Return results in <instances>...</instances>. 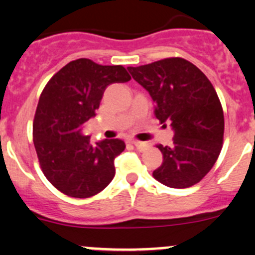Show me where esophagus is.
I'll return each mask as SVG.
<instances>
[{
	"label": "esophagus",
	"mask_w": 255,
	"mask_h": 255,
	"mask_svg": "<svg viewBox=\"0 0 255 255\" xmlns=\"http://www.w3.org/2000/svg\"><path fill=\"white\" fill-rule=\"evenodd\" d=\"M130 143L135 146L139 151H144L146 148H148V144L144 142H138V140H130Z\"/></svg>",
	"instance_id": "obj_1"
}]
</instances>
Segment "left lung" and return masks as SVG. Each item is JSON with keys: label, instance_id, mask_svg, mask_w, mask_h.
Wrapping results in <instances>:
<instances>
[{"label": "left lung", "instance_id": "8db88e82", "mask_svg": "<svg viewBox=\"0 0 255 255\" xmlns=\"http://www.w3.org/2000/svg\"><path fill=\"white\" fill-rule=\"evenodd\" d=\"M127 69L150 95L159 122L174 130L173 145H158L163 163L153 176L174 189L197 184L215 165L223 143L225 117L212 84L182 58Z\"/></svg>", "mask_w": 255, "mask_h": 255}]
</instances>
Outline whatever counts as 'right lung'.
<instances>
[{"label": "right lung", "instance_id": "right-lung-1", "mask_svg": "<svg viewBox=\"0 0 255 255\" xmlns=\"http://www.w3.org/2000/svg\"><path fill=\"white\" fill-rule=\"evenodd\" d=\"M129 80L123 66L78 59L45 85L34 116L33 142L45 177L63 194L86 199L112 181L115 158L125 150V142L104 139L92 144L82 126L96 116L109 85Z\"/></svg>", "mask_w": 255, "mask_h": 255}]
</instances>
